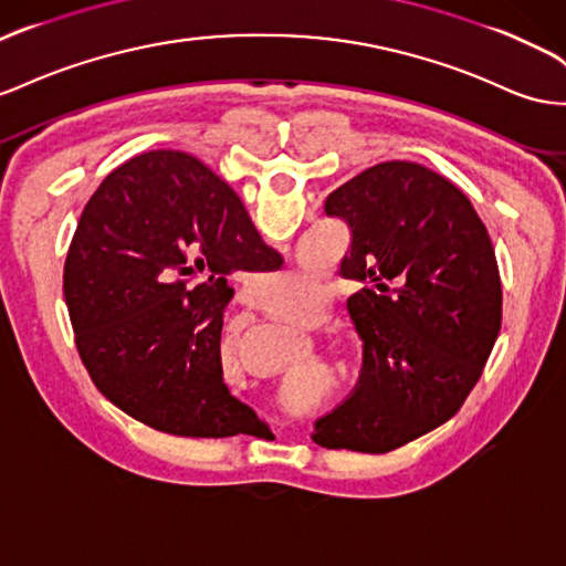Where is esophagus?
Returning a JSON list of instances; mask_svg holds the SVG:
<instances>
[{"mask_svg":"<svg viewBox=\"0 0 566 566\" xmlns=\"http://www.w3.org/2000/svg\"><path fill=\"white\" fill-rule=\"evenodd\" d=\"M248 302L252 304V307H254V304L259 307V304H264V295L259 293V290H248Z\"/></svg>","mask_w":566,"mask_h":566,"instance_id":"esophagus-1","label":"esophagus"}]
</instances>
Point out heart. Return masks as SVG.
Returning <instances> with one entry per match:
<instances>
[{"mask_svg":"<svg viewBox=\"0 0 566 566\" xmlns=\"http://www.w3.org/2000/svg\"><path fill=\"white\" fill-rule=\"evenodd\" d=\"M273 304H276L279 310H290L293 307V295H290V287L283 283V285H276L273 287Z\"/></svg>","mask_w":566,"mask_h":566,"instance_id":"b5f03b06","label":"heart"}]
</instances>
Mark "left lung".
<instances>
[{
  "instance_id": "left-lung-1",
  "label": "left lung",
  "mask_w": 566,
  "mask_h": 566,
  "mask_svg": "<svg viewBox=\"0 0 566 566\" xmlns=\"http://www.w3.org/2000/svg\"><path fill=\"white\" fill-rule=\"evenodd\" d=\"M353 242L340 262L364 343L355 390L316 419L328 450L384 454L452 419L502 324L495 250L469 197L415 161H384L324 205Z\"/></svg>"
}]
</instances>
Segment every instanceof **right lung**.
Masks as SVG:
<instances>
[{"label": "right lung", "instance_id": "obj_1", "mask_svg": "<svg viewBox=\"0 0 566 566\" xmlns=\"http://www.w3.org/2000/svg\"><path fill=\"white\" fill-rule=\"evenodd\" d=\"M240 197L186 151L133 157L85 205L64 264L75 347L97 390L149 429L256 436L228 390L223 310L238 271L281 266Z\"/></svg>", "mask_w": 566, "mask_h": 566}]
</instances>
